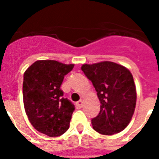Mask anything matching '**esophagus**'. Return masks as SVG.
<instances>
[{
	"label": "esophagus",
	"instance_id": "1",
	"mask_svg": "<svg viewBox=\"0 0 159 159\" xmlns=\"http://www.w3.org/2000/svg\"><path fill=\"white\" fill-rule=\"evenodd\" d=\"M83 103H84V102H83V100H80L79 101H77V102H76V106L79 107V108H81V107H83Z\"/></svg>",
	"mask_w": 159,
	"mask_h": 159
}]
</instances>
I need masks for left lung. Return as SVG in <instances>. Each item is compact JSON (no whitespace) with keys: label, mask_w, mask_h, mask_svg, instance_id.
<instances>
[{"label":"left lung","mask_w":159,"mask_h":159,"mask_svg":"<svg viewBox=\"0 0 159 159\" xmlns=\"http://www.w3.org/2000/svg\"><path fill=\"white\" fill-rule=\"evenodd\" d=\"M81 69L92 82L100 101V113L91 120L93 129L106 135L123 131L136 105V88L129 70L111 61L83 64Z\"/></svg>","instance_id":"left-lung-1"}]
</instances>
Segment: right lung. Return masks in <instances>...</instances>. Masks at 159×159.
I'll return each instance as SVG.
<instances>
[{"label": "right lung", "mask_w": 159, "mask_h": 159, "mask_svg": "<svg viewBox=\"0 0 159 159\" xmlns=\"http://www.w3.org/2000/svg\"><path fill=\"white\" fill-rule=\"evenodd\" d=\"M74 64L56 60H36L24 74L23 100L26 115L37 131L59 136L69 129L75 107L60 89L64 77Z\"/></svg>", "instance_id": "obj_1"}]
</instances>
